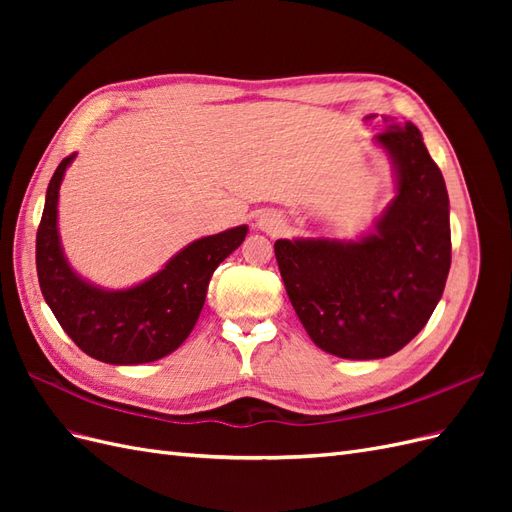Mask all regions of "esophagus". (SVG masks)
I'll list each match as a JSON object with an SVG mask.
<instances>
[{
  "instance_id": "obj_1",
  "label": "esophagus",
  "mask_w": 512,
  "mask_h": 512,
  "mask_svg": "<svg viewBox=\"0 0 512 512\" xmlns=\"http://www.w3.org/2000/svg\"><path fill=\"white\" fill-rule=\"evenodd\" d=\"M256 226H258L260 230H267V232H273V235H275V232L282 230L284 224H282L280 218H277L275 213H262L260 218H258V222H256Z\"/></svg>"
}]
</instances>
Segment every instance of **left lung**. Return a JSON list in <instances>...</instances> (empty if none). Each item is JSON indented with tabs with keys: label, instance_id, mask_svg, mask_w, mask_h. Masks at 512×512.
<instances>
[{
	"label": "left lung",
	"instance_id": "1",
	"mask_svg": "<svg viewBox=\"0 0 512 512\" xmlns=\"http://www.w3.org/2000/svg\"><path fill=\"white\" fill-rule=\"evenodd\" d=\"M376 141L391 153L397 196L361 241L280 239L275 258L312 342L342 359H384L436 309L451 269L448 194L412 123L391 119Z\"/></svg>",
	"mask_w": 512,
	"mask_h": 512
}]
</instances>
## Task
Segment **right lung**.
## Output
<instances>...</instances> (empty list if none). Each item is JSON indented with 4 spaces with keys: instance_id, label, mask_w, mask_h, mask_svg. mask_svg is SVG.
<instances>
[{
    "instance_id": "obj_1",
    "label": "right lung",
    "mask_w": 512,
    "mask_h": 512,
    "mask_svg": "<svg viewBox=\"0 0 512 512\" xmlns=\"http://www.w3.org/2000/svg\"><path fill=\"white\" fill-rule=\"evenodd\" d=\"M74 153L61 160L46 190L36 235V269L44 301L85 354L111 365H141L177 350L200 316L213 271L243 243L247 226L203 237L147 282L102 290L76 275L57 235V198Z\"/></svg>"
}]
</instances>
